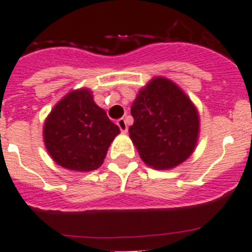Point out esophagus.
<instances>
[{
	"label": "esophagus",
	"instance_id": "34e87169",
	"mask_svg": "<svg viewBox=\"0 0 252 252\" xmlns=\"http://www.w3.org/2000/svg\"><path fill=\"white\" fill-rule=\"evenodd\" d=\"M117 126H119V128L122 132H127V122H126L125 119L117 120Z\"/></svg>",
	"mask_w": 252,
	"mask_h": 252
}]
</instances>
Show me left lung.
<instances>
[{"label":"left lung","instance_id":"1","mask_svg":"<svg viewBox=\"0 0 252 252\" xmlns=\"http://www.w3.org/2000/svg\"><path fill=\"white\" fill-rule=\"evenodd\" d=\"M128 132L142 161L171 169L188 159L197 144L199 117L177 84L158 77L141 90L131 106Z\"/></svg>","mask_w":252,"mask_h":252}]
</instances>
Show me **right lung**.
I'll return each mask as SVG.
<instances>
[{"instance_id":"add662e5","label":"right lung","mask_w":252,"mask_h":252,"mask_svg":"<svg viewBox=\"0 0 252 252\" xmlns=\"http://www.w3.org/2000/svg\"><path fill=\"white\" fill-rule=\"evenodd\" d=\"M120 133L91 91L68 93L53 108L44 125V141L54 161L75 171L99 168L111 142Z\"/></svg>"}]
</instances>
